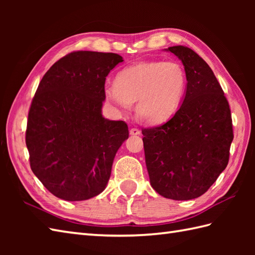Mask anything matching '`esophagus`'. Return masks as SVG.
<instances>
[{"mask_svg": "<svg viewBox=\"0 0 255 255\" xmlns=\"http://www.w3.org/2000/svg\"><path fill=\"white\" fill-rule=\"evenodd\" d=\"M129 132H130V134H132V136H137V134H140V131L138 128H131L130 130H129Z\"/></svg>", "mask_w": 255, "mask_h": 255, "instance_id": "1", "label": "esophagus"}]
</instances>
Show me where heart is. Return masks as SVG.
I'll return each mask as SVG.
<instances>
[{
    "mask_svg": "<svg viewBox=\"0 0 255 255\" xmlns=\"http://www.w3.org/2000/svg\"><path fill=\"white\" fill-rule=\"evenodd\" d=\"M186 85L181 63L141 62L122 70L115 84L105 86V97L121 112H127L136 101V112L145 123L160 124L178 110Z\"/></svg>",
    "mask_w": 255,
    "mask_h": 255,
    "instance_id": "obj_1",
    "label": "heart"
}]
</instances>
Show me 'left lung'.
Masks as SVG:
<instances>
[{
  "label": "left lung",
  "mask_w": 255,
  "mask_h": 255,
  "mask_svg": "<svg viewBox=\"0 0 255 255\" xmlns=\"http://www.w3.org/2000/svg\"><path fill=\"white\" fill-rule=\"evenodd\" d=\"M180 59L187 75L186 93L170 121L142 129L150 184L165 198L202 196L229 162L234 140L229 103L203 58L191 48L166 49Z\"/></svg>",
  "instance_id": "8db88e82"
}]
</instances>
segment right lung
I'll return each mask as SVG.
<instances>
[{
    "mask_svg": "<svg viewBox=\"0 0 255 255\" xmlns=\"http://www.w3.org/2000/svg\"><path fill=\"white\" fill-rule=\"evenodd\" d=\"M112 52L73 51L41 79L28 113L26 145L31 171L55 196H96L110 180L127 124L102 115L105 80L123 62Z\"/></svg>",
    "mask_w": 255,
    "mask_h": 255,
    "instance_id": "1",
    "label": "right lung"
}]
</instances>
